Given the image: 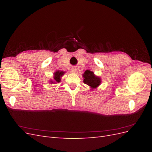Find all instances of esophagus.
I'll list each match as a JSON object with an SVG mask.
<instances>
[{"instance_id":"obj_1","label":"esophagus","mask_w":152,"mask_h":152,"mask_svg":"<svg viewBox=\"0 0 152 152\" xmlns=\"http://www.w3.org/2000/svg\"><path fill=\"white\" fill-rule=\"evenodd\" d=\"M77 68H75V67H73V68H72V69H71V72H72V73H75L77 72Z\"/></svg>"}]
</instances>
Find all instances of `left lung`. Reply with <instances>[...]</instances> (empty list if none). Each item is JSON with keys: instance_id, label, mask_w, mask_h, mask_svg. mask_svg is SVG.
<instances>
[{"instance_id": "1", "label": "left lung", "mask_w": 152, "mask_h": 152, "mask_svg": "<svg viewBox=\"0 0 152 152\" xmlns=\"http://www.w3.org/2000/svg\"><path fill=\"white\" fill-rule=\"evenodd\" d=\"M84 79V83L89 86L91 89L93 90L96 89L102 84V79L98 76H96L94 73L89 70L85 71L84 74H82Z\"/></svg>"}]
</instances>
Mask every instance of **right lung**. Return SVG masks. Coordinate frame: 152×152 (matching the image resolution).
Segmentation results:
<instances>
[{"label":"right lung","instance_id":"1","mask_svg":"<svg viewBox=\"0 0 152 152\" xmlns=\"http://www.w3.org/2000/svg\"><path fill=\"white\" fill-rule=\"evenodd\" d=\"M65 72L60 71V70H56L53 73V79L50 80L49 82L50 84H56L59 83V82H61V77L65 74Z\"/></svg>","mask_w":152,"mask_h":152}]
</instances>
